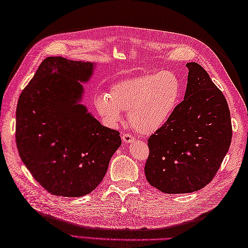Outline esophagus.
<instances>
[{"label":"esophagus","mask_w":248,"mask_h":248,"mask_svg":"<svg viewBox=\"0 0 248 248\" xmlns=\"http://www.w3.org/2000/svg\"><path fill=\"white\" fill-rule=\"evenodd\" d=\"M121 136H122V140L125 143H131V142L135 141V138L132 137L130 134H125V132H123V134Z\"/></svg>","instance_id":"esophagus-1"}]
</instances>
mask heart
Wrapping results in <instances>:
<instances>
[{"label":"heart","mask_w":248,"mask_h":248,"mask_svg":"<svg viewBox=\"0 0 248 248\" xmlns=\"http://www.w3.org/2000/svg\"><path fill=\"white\" fill-rule=\"evenodd\" d=\"M182 81L174 71L135 77L120 81L109 93L94 98L96 111L107 125L114 126L127 111L129 124L139 134L148 135L160 129L178 106Z\"/></svg>","instance_id":"b5f03b06"}]
</instances>
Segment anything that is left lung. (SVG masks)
Instances as JSON below:
<instances>
[{
  "instance_id": "left-lung-1",
  "label": "left lung",
  "mask_w": 248,
  "mask_h": 248,
  "mask_svg": "<svg viewBox=\"0 0 248 248\" xmlns=\"http://www.w3.org/2000/svg\"><path fill=\"white\" fill-rule=\"evenodd\" d=\"M184 100L148 138V183L166 194L194 192L219 170L231 146V111L224 94L201 65L187 63Z\"/></svg>"
}]
</instances>
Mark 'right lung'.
Masks as SVG:
<instances>
[{
	"mask_svg": "<svg viewBox=\"0 0 248 248\" xmlns=\"http://www.w3.org/2000/svg\"><path fill=\"white\" fill-rule=\"evenodd\" d=\"M93 63L46 58L16 106L19 155L38 183L54 196L82 197L96 188L120 147V132L78 103Z\"/></svg>",
	"mask_w": 248,
	"mask_h": 248,
	"instance_id": "obj_1",
	"label": "right lung"
}]
</instances>
